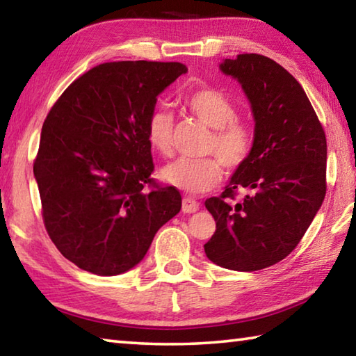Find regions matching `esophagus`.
Listing matches in <instances>:
<instances>
[{
  "label": "esophagus",
  "mask_w": 356,
  "mask_h": 356,
  "mask_svg": "<svg viewBox=\"0 0 356 356\" xmlns=\"http://www.w3.org/2000/svg\"><path fill=\"white\" fill-rule=\"evenodd\" d=\"M197 209H200V202L193 200V197H184L182 200L184 213H195Z\"/></svg>",
  "instance_id": "34e87169"
}]
</instances>
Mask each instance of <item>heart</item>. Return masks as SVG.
<instances>
[{
  "label": "heart",
  "instance_id": "obj_1",
  "mask_svg": "<svg viewBox=\"0 0 356 356\" xmlns=\"http://www.w3.org/2000/svg\"><path fill=\"white\" fill-rule=\"evenodd\" d=\"M184 106L193 116L213 129L204 152L217 156L207 159H177L161 170V179L171 186L190 195L213 190L221 182L222 170H237L251 154L252 131L250 125L236 118L237 110L226 94L215 88H197L186 92ZM172 114L166 108H155L146 122L150 147L161 155L172 150Z\"/></svg>",
  "mask_w": 356,
  "mask_h": 356
}]
</instances>
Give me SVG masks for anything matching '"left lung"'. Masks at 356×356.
Returning a JSON list of instances; mask_svg holds the SVG:
<instances>
[{
    "label": "left lung",
    "mask_w": 356,
    "mask_h": 356,
    "mask_svg": "<svg viewBox=\"0 0 356 356\" xmlns=\"http://www.w3.org/2000/svg\"><path fill=\"white\" fill-rule=\"evenodd\" d=\"M220 69L242 84L254 141L221 196L206 201L216 231L204 251L220 267L256 272L291 254L321 209L327 138L301 84L273 59L245 53ZM242 188L249 193L234 203Z\"/></svg>",
    "instance_id": "left-lung-1"
}]
</instances>
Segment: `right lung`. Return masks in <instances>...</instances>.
Returning a JSON list of instances; mask_svg holds the SVG:
<instances>
[{
	"instance_id": "add662e5",
	"label": "right lung",
	"mask_w": 356,
	"mask_h": 356,
	"mask_svg": "<svg viewBox=\"0 0 356 356\" xmlns=\"http://www.w3.org/2000/svg\"><path fill=\"white\" fill-rule=\"evenodd\" d=\"M180 63L95 65L61 94L42 127L34 177L51 242L99 276L134 268L182 197L156 184L146 122Z\"/></svg>"
}]
</instances>
